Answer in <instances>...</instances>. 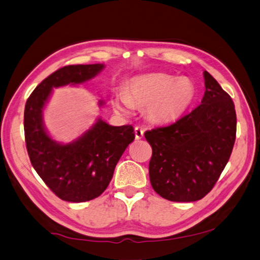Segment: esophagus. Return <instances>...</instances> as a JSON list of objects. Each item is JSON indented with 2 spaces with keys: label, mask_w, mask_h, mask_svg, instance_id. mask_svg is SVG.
Returning <instances> with one entry per match:
<instances>
[{
  "label": "esophagus",
  "mask_w": 260,
  "mask_h": 260,
  "mask_svg": "<svg viewBox=\"0 0 260 260\" xmlns=\"http://www.w3.org/2000/svg\"><path fill=\"white\" fill-rule=\"evenodd\" d=\"M134 132H135V139L136 140H141L142 137L144 136V129L142 128V127H140V126H136Z\"/></svg>",
  "instance_id": "esophagus-1"
}]
</instances>
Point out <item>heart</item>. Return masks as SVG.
Segmentation results:
<instances>
[{"instance_id":"1","label":"heart","mask_w":260,"mask_h":260,"mask_svg":"<svg viewBox=\"0 0 260 260\" xmlns=\"http://www.w3.org/2000/svg\"><path fill=\"white\" fill-rule=\"evenodd\" d=\"M196 93V86L190 79L149 73L131 79L126 92L116 94L114 105L125 114L131 113L133 106L146 107L151 121L168 124L179 119L189 109Z\"/></svg>"}]
</instances>
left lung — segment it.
<instances>
[{"label":"left lung","mask_w":260,"mask_h":260,"mask_svg":"<svg viewBox=\"0 0 260 260\" xmlns=\"http://www.w3.org/2000/svg\"><path fill=\"white\" fill-rule=\"evenodd\" d=\"M201 105L176 123L146 131L152 146L150 181L171 202H195L212 190L224 169L236 141L235 104L205 71Z\"/></svg>","instance_id":"left-lung-1"}]
</instances>
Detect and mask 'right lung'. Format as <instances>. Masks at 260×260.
I'll return each instance as SVG.
<instances>
[{"mask_svg": "<svg viewBox=\"0 0 260 260\" xmlns=\"http://www.w3.org/2000/svg\"><path fill=\"white\" fill-rule=\"evenodd\" d=\"M104 68V64L60 68L38 84L25 103L23 126L30 162L49 189L66 202H86L103 194L117 162L135 139L133 126H111L101 118L68 144L52 140L45 129L43 109L53 88L84 83Z\"/></svg>", "mask_w": 260, "mask_h": 260, "instance_id": "right-lung-1", "label": "right lung"}]
</instances>
